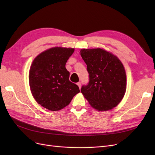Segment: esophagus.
Masks as SVG:
<instances>
[{
	"label": "esophagus",
	"instance_id": "obj_1",
	"mask_svg": "<svg viewBox=\"0 0 155 155\" xmlns=\"http://www.w3.org/2000/svg\"><path fill=\"white\" fill-rule=\"evenodd\" d=\"M77 85H78V87H79V88H81V82H78V83H77Z\"/></svg>",
	"mask_w": 155,
	"mask_h": 155
}]
</instances>
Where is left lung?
Listing matches in <instances>:
<instances>
[{
	"label": "left lung",
	"instance_id": "left-lung-1",
	"mask_svg": "<svg viewBox=\"0 0 155 155\" xmlns=\"http://www.w3.org/2000/svg\"><path fill=\"white\" fill-rule=\"evenodd\" d=\"M89 81L81 92L95 109H113L122 100L126 91V74L116 56L101 48L82 49Z\"/></svg>",
	"mask_w": 155,
	"mask_h": 155
}]
</instances>
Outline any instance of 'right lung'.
Instances as JSON below:
<instances>
[{
  "instance_id": "obj_1",
  "label": "right lung",
  "mask_w": 155,
  "mask_h": 155,
  "mask_svg": "<svg viewBox=\"0 0 155 155\" xmlns=\"http://www.w3.org/2000/svg\"><path fill=\"white\" fill-rule=\"evenodd\" d=\"M74 48H51L37 55L29 73L32 95L41 106L57 111L67 106L80 92L79 87L69 80L65 67Z\"/></svg>"
}]
</instances>
